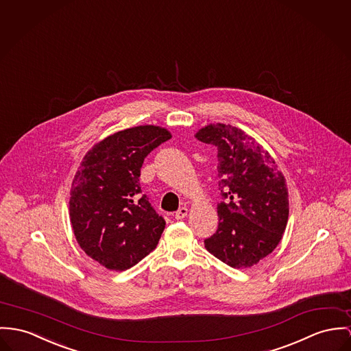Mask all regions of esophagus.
<instances>
[{
  "label": "esophagus",
  "mask_w": 351,
  "mask_h": 351,
  "mask_svg": "<svg viewBox=\"0 0 351 351\" xmlns=\"http://www.w3.org/2000/svg\"><path fill=\"white\" fill-rule=\"evenodd\" d=\"M189 214V208L187 207H182V208H179L178 211H176V214H175V219H178V220H182V219H184L186 216Z\"/></svg>",
  "instance_id": "1"
}]
</instances>
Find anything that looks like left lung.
<instances>
[{
	"instance_id": "8db88e82",
	"label": "left lung",
	"mask_w": 351,
	"mask_h": 351,
	"mask_svg": "<svg viewBox=\"0 0 351 351\" xmlns=\"http://www.w3.org/2000/svg\"><path fill=\"white\" fill-rule=\"evenodd\" d=\"M217 148L219 226L204 245L234 269H247L270 255L289 220L286 179L270 154L242 130L210 124L195 135Z\"/></svg>"
}]
</instances>
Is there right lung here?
Masks as SVG:
<instances>
[{
    "label": "right lung",
    "instance_id": "1",
    "mask_svg": "<svg viewBox=\"0 0 351 351\" xmlns=\"http://www.w3.org/2000/svg\"><path fill=\"white\" fill-rule=\"evenodd\" d=\"M171 137L156 125L116 132L86 152L75 175L69 216L76 241L108 270L131 269L159 243L165 220L138 178L147 155Z\"/></svg>",
    "mask_w": 351,
    "mask_h": 351
}]
</instances>
